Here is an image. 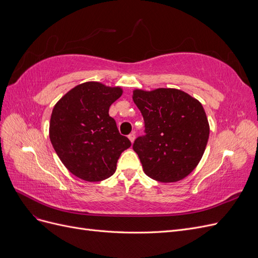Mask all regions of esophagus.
Here are the masks:
<instances>
[{
	"instance_id": "1",
	"label": "esophagus",
	"mask_w": 258,
	"mask_h": 258,
	"mask_svg": "<svg viewBox=\"0 0 258 258\" xmlns=\"http://www.w3.org/2000/svg\"><path fill=\"white\" fill-rule=\"evenodd\" d=\"M128 139L130 140V141H131V143H132V142H134V141H135V139H136V136H135V134H130V135L128 136Z\"/></svg>"
}]
</instances>
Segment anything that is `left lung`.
Instances as JSON below:
<instances>
[{"mask_svg": "<svg viewBox=\"0 0 258 258\" xmlns=\"http://www.w3.org/2000/svg\"><path fill=\"white\" fill-rule=\"evenodd\" d=\"M134 101L142 113L145 135L134 151L144 172L156 181L177 182L197 167L205 153L210 127L198 100L172 88L135 90Z\"/></svg>", "mask_w": 258, "mask_h": 258, "instance_id": "left-lung-1", "label": "left lung"}]
</instances>
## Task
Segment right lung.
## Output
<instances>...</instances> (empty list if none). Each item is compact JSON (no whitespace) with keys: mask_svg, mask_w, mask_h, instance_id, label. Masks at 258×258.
Instances as JSON below:
<instances>
[{"mask_svg":"<svg viewBox=\"0 0 258 258\" xmlns=\"http://www.w3.org/2000/svg\"><path fill=\"white\" fill-rule=\"evenodd\" d=\"M121 93L120 87L87 82L66 93L53 107L50 142L67 169L84 181L113 175L120 154L131 146L108 115Z\"/></svg>","mask_w":258,"mask_h":258,"instance_id":"add662e5","label":"right lung"}]
</instances>
